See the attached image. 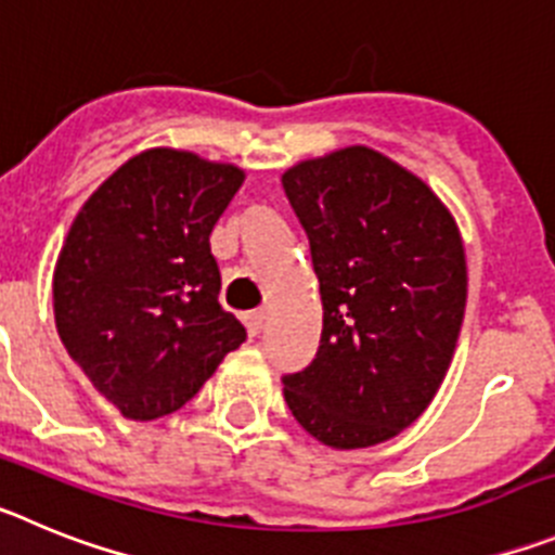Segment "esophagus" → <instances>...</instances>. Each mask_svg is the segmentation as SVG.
<instances>
[{
	"label": "esophagus",
	"mask_w": 555,
	"mask_h": 555,
	"mask_svg": "<svg viewBox=\"0 0 555 555\" xmlns=\"http://www.w3.org/2000/svg\"><path fill=\"white\" fill-rule=\"evenodd\" d=\"M263 320H267V313H263L261 308H258V311L244 313V325H247L249 336H258V333L263 331Z\"/></svg>",
	"instance_id": "34e87169"
}]
</instances>
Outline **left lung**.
I'll list each match as a JSON object with an SVG mask.
<instances>
[{
	"instance_id": "obj_1",
	"label": "left lung",
	"mask_w": 555,
	"mask_h": 555,
	"mask_svg": "<svg viewBox=\"0 0 555 555\" xmlns=\"http://www.w3.org/2000/svg\"><path fill=\"white\" fill-rule=\"evenodd\" d=\"M283 189L308 233L322 338L283 375L294 420L336 450L386 442L442 386L467 306V261L450 210L370 146L302 160Z\"/></svg>"
}]
</instances>
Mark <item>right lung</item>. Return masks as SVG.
I'll return each instance as SVG.
<instances>
[{
  "label": "right lung",
  "mask_w": 555,
  "mask_h": 555,
  "mask_svg": "<svg viewBox=\"0 0 555 555\" xmlns=\"http://www.w3.org/2000/svg\"><path fill=\"white\" fill-rule=\"evenodd\" d=\"M244 171L146 150L88 197L55 263L63 347L127 420L183 409L247 331L219 306L210 230Z\"/></svg>",
  "instance_id": "1"
}]
</instances>
